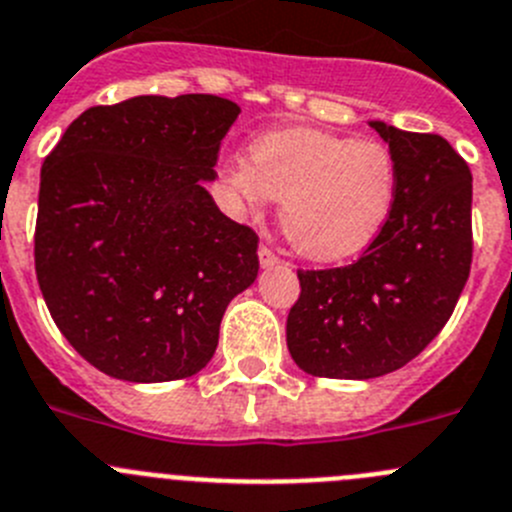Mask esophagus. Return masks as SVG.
Segmentation results:
<instances>
[{"label":"esophagus","instance_id":"obj_1","mask_svg":"<svg viewBox=\"0 0 512 512\" xmlns=\"http://www.w3.org/2000/svg\"><path fill=\"white\" fill-rule=\"evenodd\" d=\"M257 257H260V265L262 267H275L280 262V257L275 255V252H272L270 247H265V245H262L260 250H257Z\"/></svg>","mask_w":512,"mask_h":512}]
</instances>
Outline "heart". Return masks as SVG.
Masks as SVG:
<instances>
[{
    "label": "heart",
    "instance_id": "1",
    "mask_svg": "<svg viewBox=\"0 0 512 512\" xmlns=\"http://www.w3.org/2000/svg\"><path fill=\"white\" fill-rule=\"evenodd\" d=\"M224 184L242 209L280 199V224L300 255L333 262L369 247L396 204V161L379 141L315 128L262 133L250 159H229Z\"/></svg>",
    "mask_w": 512,
    "mask_h": 512
}]
</instances>
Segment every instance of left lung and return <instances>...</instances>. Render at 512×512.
Listing matches in <instances>:
<instances>
[{"label":"left lung","mask_w":512,"mask_h":512,"mask_svg":"<svg viewBox=\"0 0 512 512\" xmlns=\"http://www.w3.org/2000/svg\"><path fill=\"white\" fill-rule=\"evenodd\" d=\"M369 126L396 161L394 212L353 265L298 270L285 328L295 364L326 379H376L409 364L450 321L470 275V166L437 133Z\"/></svg>","instance_id":"obj_1"}]
</instances>
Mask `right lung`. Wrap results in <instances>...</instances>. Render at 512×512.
I'll return each instance as SVG.
<instances>
[{
  "instance_id": "obj_1",
  "label": "right lung",
  "mask_w": 512,
  "mask_h": 512,
  "mask_svg": "<svg viewBox=\"0 0 512 512\" xmlns=\"http://www.w3.org/2000/svg\"><path fill=\"white\" fill-rule=\"evenodd\" d=\"M237 116L204 93L95 105L42 164L37 283L62 336L113 379L202 371L229 300L255 283L257 234L204 186Z\"/></svg>"
}]
</instances>
